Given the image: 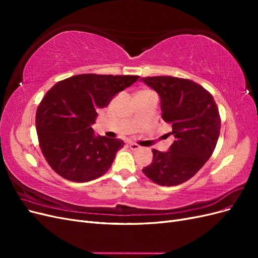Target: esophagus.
<instances>
[{
  "mask_svg": "<svg viewBox=\"0 0 258 258\" xmlns=\"http://www.w3.org/2000/svg\"><path fill=\"white\" fill-rule=\"evenodd\" d=\"M129 146L132 151H136V150H139L140 148V145L137 144V143H134V142H129Z\"/></svg>",
  "mask_w": 258,
  "mask_h": 258,
  "instance_id": "obj_1",
  "label": "esophagus"
}]
</instances>
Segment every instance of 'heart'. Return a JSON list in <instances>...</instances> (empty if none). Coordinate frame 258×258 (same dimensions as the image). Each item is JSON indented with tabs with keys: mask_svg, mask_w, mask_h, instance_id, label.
<instances>
[{
	"mask_svg": "<svg viewBox=\"0 0 258 258\" xmlns=\"http://www.w3.org/2000/svg\"><path fill=\"white\" fill-rule=\"evenodd\" d=\"M150 92H153V91L148 90V89H141L137 92V95H145V93H150Z\"/></svg>",
	"mask_w": 258,
	"mask_h": 258,
	"instance_id": "b5f03b06",
	"label": "heart"
}]
</instances>
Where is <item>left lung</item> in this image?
<instances>
[{"mask_svg":"<svg viewBox=\"0 0 258 258\" xmlns=\"http://www.w3.org/2000/svg\"><path fill=\"white\" fill-rule=\"evenodd\" d=\"M158 92L162 119L172 126L175 141L166 153L153 150V162L143 173L161 186L188 181L212 156L221 131L213 96L201 85L173 76L142 77Z\"/></svg>","mask_w":258,"mask_h":258,"instance_id":"1","label":"left lung"}]
</instances>
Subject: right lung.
Instances as JSON below:
<instances>
[{
    "instance_id": "right-lung-1",
    "label": "right lung",
    "mask_w": 258,
    "mask_h": 258,
    "mask_svg": "<svg viewBox=\"0 0 258 258\" xmlns=\"http://www.w3.org/2000/svg\"><path fill=\"white\" fill-rule=\"evenodd\" d=\"M138 75L80 74L58 82L38 104L35 127L41 151L51 169L66 179L89 182L106 173L119 139L96 137L97 110L139 80Z\"/></svg>"
}]
</instances>
